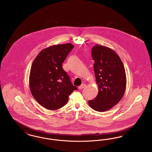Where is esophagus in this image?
Segmentation results:
<instances>
[{
  "label": "esophagus",
  "instance_id": "1",
  "mask_svg": "<svg viewBox=\"0 0 152 152\" xmlns=\"http://www.w3.org/2000/svg\"><path fill=\"white\" fill-rule=\"evenodd\" d=\"M86 84H82L81 86H80L79 87V89H81L84 88V87H86Z\"/></svg>",
  "mask_w": 152,
  "mask_h": 152
}]
</instances>
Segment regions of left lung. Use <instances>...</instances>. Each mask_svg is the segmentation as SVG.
<instances>
[{"mask_svg":"<svg viewBox=\"0 0 152 152\" xmlns=\"http://www.w3.org/2000/svg\"><path fill=\"white\" fill-rule=\"evenodd\" d=\"M94 74L99 93L89 106L98 112H104L113 107L124 94L126 78L121 58L108 47L96 44L92 48Z\"/></svg>","mask_w":152,"mask_h":152,"instance_id":"left-lung-1","label":"left lung"}]
</instances>
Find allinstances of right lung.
Masks as SVG:
<instances>
[{"mask_svg": "<svg viewBox=\"0 0 152 152\" xmlns=\"http://www.w3.org/2000/svg\"><path fill=\"white\" fill-rule=\"evenodd\" d=\"M73 47L71 43L52 45L40 51L32 63L29 73L30 91L45 108L56 110L64 107L69 96L77 89L62 67Z\"/></svg>", "mask_w": 152, "mask_h": 152, "instance_id": "obj_1", "label": "right lung"}]
</instances>
